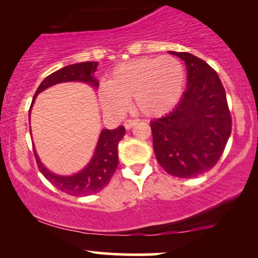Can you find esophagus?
<instances>
[{
	"instance_id": "esophagus-1",
	"label": "esophagus",
	"mask_w": 258,
	"mask_h": 258,
	"mask_svg": "<svg viewBox=\"0 0 258 258\" xmlns=\"http://www.w3.org/2000/svg\"><path fill=\"white\" fill-rule=\"evenodd\" d=\"M137 122H138V120L136 119H127L125 122H123V126H125L126 130H131L133 126L137 125Z\"/></svg>"
}]
</instances>
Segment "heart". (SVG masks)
Segmentation results:
<instances>
[{
  "instance_id": "obj_1",
  "label": "heart",
  "mask_w": 258,
  "mask_h": 258,
  "mask_svg": "<svg viewBox=\"0 0 258 258\" xmlns=\"http://www.w3.org/2000/svg\"><path fill=\"white\" fill-rule=\"evenodd\" d=\"M186 74L173 56L140 57L120 64L108 84L99 87V100L105 111L114 115L125 113L128 100L146 116H160L174 108L183 97Z\"/></svg>"
}]
</instances>
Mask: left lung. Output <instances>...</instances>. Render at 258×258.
I'll return each instance as SVG.
<instances>
[{
  "label": "left lung",
  "instance_id": "8db88e82",
  "mask_svg": "<svg viewBox=\"0 0 258 258\" xmlns=\"http://www.w3.org/2000/svg\"><path fill=\"white\" fill-rule=\"evenodd\" d=\"M169 53L185 61L187 86L172 112L151 121L154 154L169 174L197 177L211 170L224 152L231 115L216 71L190 53Z\"/></svg>",
  "mask_w": 258,
  "mask_h": 258
}]
</instances>
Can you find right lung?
Instances as JSON below:
<instances>
[{
    "label": "right lung",
    "mask_w": 258,
    "mask_h": 258,
    "mask_svg": "<svg viewBox=\"0 0 258 258\" xmlns=\"http://www.w3.org/2000/svg\"><path fill=\"white\" fill-rule=\"evenodd\" d=\"M97 68L98 62L88 61V62L70 64V66L54 72L40 84L39 88L36 89L35 94H34L32 106L37 94L50 87V86L61 84V82H85V84L92 85L97 88L99 86L98 80L93 77ZM32 106H30V109H32ZM125 132L123 126H119L118 128L114 130H102L91 161L80 172L72 174V176H60V174L50 172L43 166L36 151L34 150L40 172L55 187L59 188L64 194L77 196V197L97 194L109 183L112 176L115 172L116 166H118V144L125 136Z\"/></svg>",
    "instance_id": "obj_1"
}]
</instances>
